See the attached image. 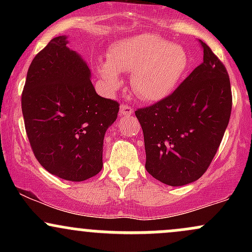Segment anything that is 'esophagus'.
I'll use <instances>...</instances> for the list:
<instances>
[{"instance_id":"obj_1","label":"esophagus","mask_w":252,"mask_h":252,"mask_svg":"<svg viewBox=\"0 0 252 252\" xmlns=\"http://www.w3.org/2000/svg\"><path fill=\"white\" fill-rule=\"evenodd\" d=\"M120 114L121 116H124V117L131 116V115L134 114V109L130 108L128 105H126V104H122V105L120 106Z\"/></svg>"}]
</instances>
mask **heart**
<instances>
[{"instance_id":"heart-1","label":"heart","mask_w":252,"mask_h":252,"mask_svg":"<svg viewBox=\"0 0 252 252\" xmlns=\"http://www.w3.org/2000/svg\"><path fill=\"white\" fill-rule=\"evenodd\" d=\"M189 67V54L178 43L149 34L115 42L108 60L97 63V74L109 94L122 85V73L130 74L131 89L141 99L155 103L174 91Z\"/></svg>"}]
</instances>
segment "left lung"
Returning <instances> with one entry per match:
<instances>
[{
  "instance_id": "1",
  "label": "left lung",
  "mask_w": 252,
  "mask_h": 252,
  "mask_svg": "<svg viewBox=\"0 0 252 252\" xmlns=\"http://www.w3.org/2000/svg\"><path fill=\"white\" fill-rule=\"evenodd\" d=\"M204 59L170 96L135 111L143 130L146 169L169 186L198 180L215 158L230 121L228 74L201 40Z\"/></svg>"
}]
</instances>
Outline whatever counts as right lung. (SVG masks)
I'll return each instance as SVG.
<instances>
[{
  "instance_id": "right-lung-1",
  "label": "right lung",
  "mask_w": 252,
  "mask_h": 252,
  "mask_svg": "<svg viewBox=\"0 0 252 252\" xmlns=\"http://www.w3.org/2000/svg\"><path fill=\"white\" fill-rule=\"evenodd\" d=\"M67 43V35L54 37L33 59L22 114L43 168L63 180L84 181L102 169L104 136L120 108L98 96L88 63Z\"/></svg>"
}]
</instances>
